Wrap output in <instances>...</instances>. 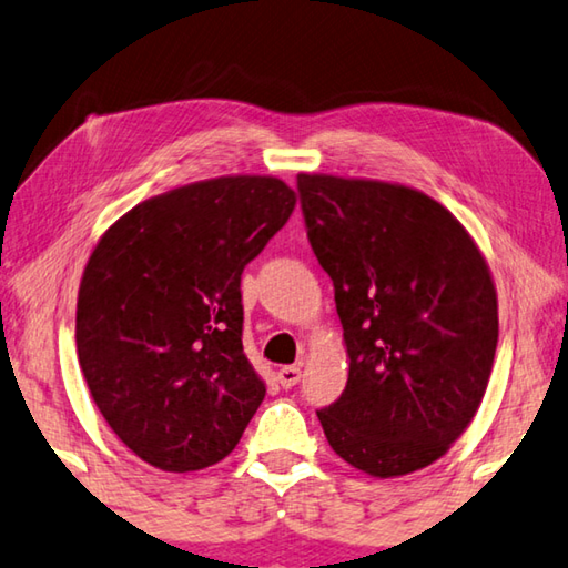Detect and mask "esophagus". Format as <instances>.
I'll return each instance as SVG.
<instances>
[{
  "mask_svg": "<svg viewBox=\"0 0 568 568\" xmlns=\"http://www.w3.org/2000/svg\"><path fill=\"white\" fill-rule=\"evenodd\" d=\"M276 379H278V385H282L284 389H290V387H294L302 379V369H300V365L282 367V369L276 372Z\"/></svg>",
  "mask_w": 568,
  "mask_h": 568,
  "instance_id": "1",
  "label": "esophagus"
}]
</instances>
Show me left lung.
<instances>
[{
  "label": "left lung",
  "mask_w": 568,
  "mask_h": 568,
  "mask_svg": "<svg viewBox=\"0 0 568 568\" xmlns=\"http://www.w3.org/2000/svg\"><path fill=\"white\" fill-rule=\"evenodd\" d=\"M296 189L349 357L345 393L317 413L324 435L367 476L430 466L466 433L494 369L486 258L423 191L327 173H300Z\"/></svg>",
  "instance_id": "8db88e82"
}]
</instances>
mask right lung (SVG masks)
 <instances>
[{"mask_svg":"<svg viewBox=\"0 0 568 568\" xmlns=\"http://www.w3.org/2000/svg\"><path fill=\"white\" fill-rule=\"evenodd\" d=\"M294 206L274 175H221L138 203L92 248L78 359L141 460L189 473L236 448L266 395L241 345V274Z\"/></svg>","mask_w":568,"mask_h":568,"instance_id":"right-lung-1","label":"right lung"}]
</instances>
